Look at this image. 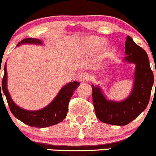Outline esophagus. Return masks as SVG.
Returning a JSON list of instances; mask_svg holds the SVG:
<instances>
[{
    "label": "esophagus",
    "instance_id": "esophagus-1",
    "mask_svg": "<svg viewBox=\"0 0 156 156\" xmlns=\"http://www.w3.org/2000/svg\"><path fill=\"white\" fill-rule=\"evenodd\" d=\"M78 78H79V80H80L81 82H86L89 81L91 79V76L87 73H81L78 76Z\"/></svg>",
    "mask_w": 156,
    "mask_h": 156
}]
</instances>
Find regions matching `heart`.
I'll list each match as a JSON object with an SVG mask.
<instances>
[{"instance_id": "1", "label": "heart", "mask_w": 156, "mask_h": 156, "mask_svg": "<svg viewBox=\"0 0 156 156\" xmlns=\"http://www.w3.org/2000/svg\"><path fill=\"white\" fill-rule=\"evenodd\" d=\"M105 41L102 38H98L96 37H91L86 39L83 42V48L88 53H95L99 51L101 48L104 45ZM114 53V50L113 48H108L105 51L106 56H112Z\"/></svg>"}]
</instances>
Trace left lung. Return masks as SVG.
I'll return each instance as SVG.
<instances>
[{"label":"left lung","instance_id":"obj_1","mask_svg":"<svg viewBox=\"0 0 156 156\" xmlns=\"http://www.w3.org/2000/svg\"><path fill=\"white\" fill-rule=\"evenodd\" d=\"M125 53L128 56L125 57V61L136 64L133 88L126 100L121 102L108 101L99 87L92 85L96 117L106 124L128 125L145 110L150 101L154 76L146 51L128 36Z\"/></svg>","mask_w":156,"mask_h":156}]
</instances>
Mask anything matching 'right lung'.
Instances as JSON below:
<instances>
[{"instance_id":"right-lung-1","label":"right lung","mask_w":156,"mask_h":156,"mask_svg":"<svg viewBox=\"0 0 156 156\" xmlns=\"http://www.w3.org/2000/svg\"><path fill=\"white\" fill-rule=\"evenodd\" d=\"M25 43L42 44V42L39 39L26 38L20 41L17 46H19L20 44ZM6 64L4 66V75L2 79V83L1 84L0 83V95L2 96L1 91H3L6 98L7 103H8L11 112L17 119L23 122L25 124L31 127H35V128H46V127L58 124L64 120V119L67 116L68 105H69L71 97L73 96L75 89L80 84L79 82H69L67 85L62 87L55 99L45 108L38 111L24 110L15 105L8 92L6 85L7 73Z\"/></svg>"}]
</instances>
